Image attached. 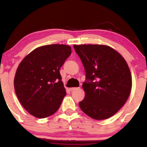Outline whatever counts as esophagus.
Wrapping results in <instances>:
<instances>
[{
	"label": "esophagus",
	"mask_w": 147,
	"mask_h": 147,
	"mask_svg": "<svg viewBox=\"0 0 147 147\" xmlns=\"http://www.w3.org/2000/svg\"><path fill=\"white\" fill-rule=\"evenodd\" d=\"M77 88H75V87H73V88H70V89H69V90H70V91H72V90H75V89H77Z\"/></svg>",
	"instance_id": "obj_1"
}]
</instances>
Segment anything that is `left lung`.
Returning <instances> with one entry per match:
<instances>
[{
  "mask_svg": "<svg viewBox=\"0 0 147 147\" xmlns=\"http://www.w3.org/2000/svg\"><path fill=\"white\" fill-rule=\"evenodd\" d=\"M86 72L85 98L79 103L92 119L111 117L124 106L130 95L132 79L124 59L104 45H74Z\"/></svg>",
  "mask_w": 147,
  "mask_h": 147,
  "instance_id": "1",
  "label": "left lung"
}]
</instances>
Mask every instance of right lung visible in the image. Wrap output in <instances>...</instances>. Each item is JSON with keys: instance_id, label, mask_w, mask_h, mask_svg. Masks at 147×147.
<instances>
[{"instance_id": "1", "label": "right lung", "mask_w": 147, "mask_h": 147, "mask_svg": "<svg viewBox=\"0 0 147 147\" xmlns=\"http://www.w3.org/2000/svg\"><path fill=\"white\" fill-rule=\"evenodd\" d=\"M71 52L69 45H43L30 52L18 65L15 92L22 106L34 117H48L61 104L66 92L59 70Z\"/></svg>"}]
</instances>
